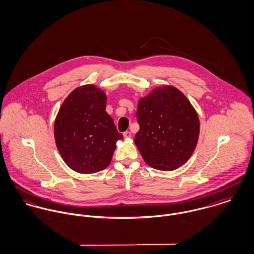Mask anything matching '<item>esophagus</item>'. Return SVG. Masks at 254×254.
<instances>
[{
    "instance_id": "esophagus-1",
    "label": "esophagus",
    "mask_w": 254,
    "mask_h": 254,
    "mask_svg": "<svg viewBox=\"0 0 254 254\" xmlns=\"http://www.w3.org/2000/svg\"><path fill=\"white\" fill-rule=\"evenodd\" d=\"M123 136H124V138H130L131 137V132L126 131V132L123 133Z\"/></svg>"
}]
</instances>
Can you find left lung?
Segmentation results:
<instances>
[{"mask_svg": "<svg viewBox=\"0 0 254 254\" xmlns=\"http://www.w3.org/2000/svg\"><path fill=\"white\" fill-rule=\"evenodd\" d=\"M135 144L150 167L172 171L192 154L199 135L196 111L178 89H154L138 104Z\"/></svg>", "mask_w": 254, "mask_h": 254, "instance_id": "left-lung-1", "label": "left lung"}]
</instances>
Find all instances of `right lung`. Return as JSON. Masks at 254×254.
<instances>
[{
  "label": "right lung",
  "instance_id": "right-lung-1",
  "mask_svg": "<svg viewBox=\"0 0 254 254\" xmlns=\"http://www.w3.org/2000/svg\"><path fill=\"white\" fill-rule=\"evenodd\" d=\"M106 106L104 91L85 85L71 92L59 110L55 121L57 147L64 162L78 173L106 169L116 142L123 139Z\"/></svg>",
  "mask_w": 254,
  "mask_h": 254
}]
</instances>
